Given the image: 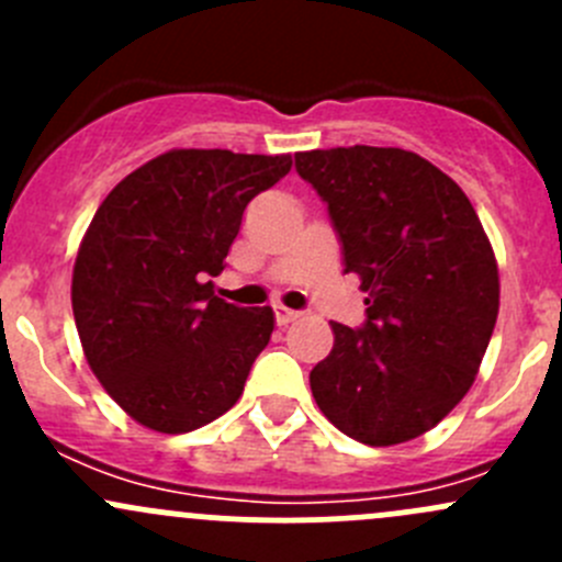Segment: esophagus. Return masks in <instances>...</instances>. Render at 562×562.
I'll list each match as a JSON object with an SVG mask.
<instances>
[{
  "label": "esophagus",
  "mask_w": 562,
  "mask_h": 562,
  "mask_svg": "<svg viewBox=\"0 0 562 562\" xmlns=\"http://www.w3.org/2000/svg\"><path fill=\"white\" fill-rule=\"evenodd\" d=\"M274 317H277V323H280V326H288V323L296 321L299 313H296V310H288L285 304H274Z\"/></svg>",
  "instance_id": "34e87169"
}]
</instances>
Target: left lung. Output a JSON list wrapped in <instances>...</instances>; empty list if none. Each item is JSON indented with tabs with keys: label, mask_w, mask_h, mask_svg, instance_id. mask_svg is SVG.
<instances>
[{
	"label": "left lung",
	"mask_w": 562,
	"mask_h": 562,
	"mask_svg": "<svg viewBox=\"0 0 562 562\" xmlns=\"http://www.w3.org/2000/svg\"><path fill=\"white\" fill-rule=\"evenodd\" d=\"M296 171L328 203L345 271L367 293L361 328L331 323L310 372L323 416L367 446L429 432L475 381L501 310V277L473 203L416 151H299Z\"/></svg>",
	"instance_id": "1"
}]
</instances>
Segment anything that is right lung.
<instances>
[{"label":"right lung","mask_w":562,"mask_h":562,"mask_svg":"<svg viewBox=\"0 0 562 562\" xmlns=\"http://www.w3.org/2000/svg\"><path fill=\"white\" fill-rule=\"evenodd\" d=\"M291 155L171 149L124 176L89 223L72 266V315L111 400L166 435L236 405L274 331L271 307H236L214 282L258 192Z\"/></svg>","instance_id":"add662e5"}]
</instances>
